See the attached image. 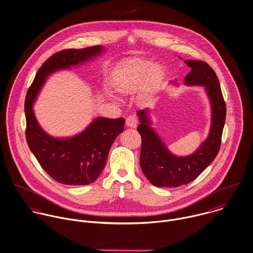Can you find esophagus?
Returning <instances> with one entry per match:
<instances>
[{
	"instance_id": "obj_1",
	"label": "esophagus",
	"mask_w": 253,
	"mask_h": 253,
	"mask_svg": "<svg viewBox=\"0 0 253 253\" xmlns=\"http://www.w3.org/2000/svg\"><path fill=\"white\" fill-rule=\"evenodd\" d=\"M138 125V119L134 115H130L126 118V126L130 128H136Z\"/></svg>"
}]
</instances>
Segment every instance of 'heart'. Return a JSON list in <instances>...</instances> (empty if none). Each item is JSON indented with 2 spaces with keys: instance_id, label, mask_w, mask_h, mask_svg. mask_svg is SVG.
Segmentation results:
<instances>
[{
  "instance_id": "1",
  "label": "heart",
  "mask_w": 253,
  "mask_h": 253,
  "mask_svg": "<svg viewBox=\"0 0 253 253\" xmlns=\"http://www.w3.org/2000/svg\"><path fill=\"white\" fill-rule=\"evenodd\" d=\"M164 79V70L150 60L129 58L121 61L114 69L111 84L114 90L124 96L133 95L140 89L139 99L149 101L159 91Z\"/></svg>"
}]
</instances>
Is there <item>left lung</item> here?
<instances>
[{"mask_svg":"<svg viewBox=\"0 0 253 253\" xmlns=\"http://www.w3.org/2000/svg\"><path fill=\"white\" fill-rule=\"evenodd\" d=\"M192 70L185 77L188 86H204L212 110L208 138L191 155L176 156L168 151L151 125L148 109L138 111L141 124L137 130L142 137L140 165L148 180L156 187H180L194 181L215 159L221 147L226 119V103L214 70L201 60H185Z\"/></svg>","mask_w":253,"mask_h":253,"instance_id":"obj_1","label":"left lung"}]
</instances>
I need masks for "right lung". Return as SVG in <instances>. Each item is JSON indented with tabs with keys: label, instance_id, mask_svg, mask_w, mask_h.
<instances>
[{
	"label": "right lung",
	"instance_id": "right-lung-1",
	"mask_svg": "<svg viewBox=\"0 0 253 253\" xmlns=\"http://www.w3.org/2000/svg\"><path fill=\"white\" fill-rule=\"evenodd\" d=\"M102 51L101 46H93L52 54L39 68L27 91L24 110L28 147L42 168L53 180L64 185H89L101 175L112 143L124 130L125 119L98 117L82 133L58 139L43 131L32 105L51 73L85 62Z\"/></svg>",
	"mask_w": 253,
	"mask_h": 253
}]
</instances>
